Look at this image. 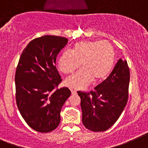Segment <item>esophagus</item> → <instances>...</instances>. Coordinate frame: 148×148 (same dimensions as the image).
<instances>
[{
  "mask_svg": "<svg viewBox=\"0 0 148 148\" xmlns=\"http://www.w3.org/2000/svg\"><path fill=\"white\" fill-rule=\"evenodd\" d=\"M71 94H77V90H71Z\"/></svg>",
  "mask_w": 148,
  "mask_h": 148,
  "instance_id": "obj_1",
  "label": "esophagus"
}]
</instances>
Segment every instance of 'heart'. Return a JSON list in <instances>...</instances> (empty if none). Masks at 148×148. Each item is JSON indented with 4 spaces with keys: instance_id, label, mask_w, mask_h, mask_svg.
I'll return each mask as SVG.
<instances>
[{
    "instance_id": "obj_1",
    "label": "heart",
    "mask_w": 148,
    "mask_h": 148,
    "mask_svg": "<svg viewBox=\"0 0 148 148\" xmlns=\"http://www.w3.org/2000/svg\"><path fill=\"white\" fill-rule=\"evenodd\" d=\"M115 61L113 46L107 41H81L73 46L72 51H66L59 59V69L64 74H70L81 69L65 80L71 88L82 89L90 82L105 79L112 70Z\"/></svg>"
}]
</instances>
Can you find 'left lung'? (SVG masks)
<instances>
[{
	"label": "left lung",
	"instance_id": "left-lung-1",
	"mask_svg": "<svg viewBox=\"0 0 148 148\" xmlns=\"http://www.w3.org/2000/svg\"><path fill=\"white\" fill-rule=\"evenodd\" d=\"M129 82L127 61L119 59L110 75L94 90L77 92L86 128L94 132L105 131L116 122L127 102Z\"/></svg>",
	"mask_w": 148,
	"mask_h": 148
}]
</instances>
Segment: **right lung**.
Instances as JSON below:
<instances>
[{
	"label": "right lung",
	"mask_w": 148,
	"mask_h": 148,
	"mask_svg": "<svg viewBox=\"0 0 148 148\" xmlns=\"http://www.w3.org/2000/svg\"><path fill=\"white\" fill-rule=\"evenodd\" d=\"M68 39L45 35L32 40L23 51L15 72L16 103L28 125L40 133L51 132L60 122V111L71 95L62 82L56 58Z\"/></svg>",
	"instance_id": "add662e5"
}]
</instances>
